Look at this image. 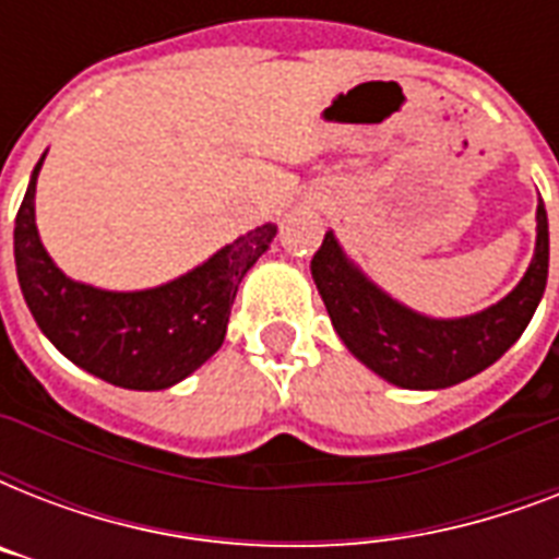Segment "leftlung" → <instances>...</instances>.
<instances>
[{"mask_svg":"<svg viewBox=\"0 0 559 559\" xmlns=\"http://www.w3.org/2000/svg\"><path fill=\"white\" fill-rule=\"evenodd\" d=\"M340 340L382 380L403 389H447L485 371L520 340L546 293L548 217L537 205V252L511 296L467 319H426L391 301L342 254L328 231L310 261Z\"/></svg>","mask_w":559,"mask_h":559,"instance_id":"1","label":"left lung"}]
</instances>
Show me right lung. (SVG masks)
<instances>
[{"instance_id":"add662e5","label":"right lung","mask_w":559,"mask_h":559,"mask_svg":"<svg viewBox=\"0 0 559 559\" xmlns=\"http://www.w3.org/2000/svg\"><path fill=\"white\" fill-rule=\"evenodd\" d=\"M34 168L13 226V258L34 322L63 357L121 389L156 391L186 380L217 354L237 287L266 252L275 223L237 237L211 261L165 287L107 293L74 284L57 270L34 226Z\"/></svg>"}]
</instances>
